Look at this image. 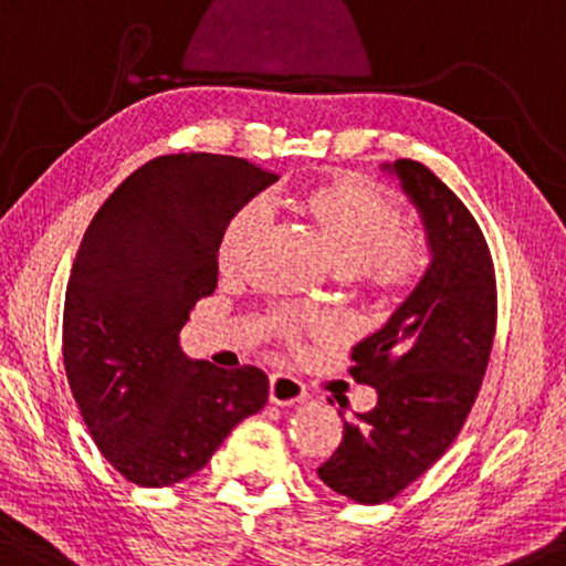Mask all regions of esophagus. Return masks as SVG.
<instances>
[{
    "instance_id": "esophagus-1",
    "label": "esophagus",
    "mask_w": 566,
    "mask_h": 566,
    "mask_svg": "<svg viewBox=\"0 0 566 566\" xmlns=\"http://www.w3.org/2000/svg\"><path fill=\"white\" fill-rule=\"evenodd\" d=\"M305 398V388L303 382L292 375L276 373L269 378V401L276 406H295Z\"/></svg>"
}]
</instances>
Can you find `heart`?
<instances>
[{
  "label": "heart",
  "mask_w": 566,
  "mask_h": 566,
  "mask_svg": "<svg viewBox=\"0 0 566 566\" xmlns=\"http://www.w3.org/2000/svg\"><path fill=\"white\" fill-rule=\"evenodd\" d=\"M338 271H352L365 287L380 295L409 290L421 276L427 251L419 235L401 230V209L365 180L338 176L305 186L290 199ZM263 230L259 205L240 207L224 224L217 243L222 274H235ZM284 328L292 323L279 321Z\"/></svg>",
  "instance_id": "obj_1"
}]
</instances>
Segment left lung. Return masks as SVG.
Instances as JSON below:
<instances>
[{
  "label": "left lung",
  "instance_id": "1",
  "mask_svg": "<svg viewBox=\"0 0 566 566\" xmlns=\"http://www.w3.org/2000/svg\"><path fill=\"white\" fill-rule=\"evenodd\" d=\"M382 170L398 178L421 217L429 266L386 326L352 349V378L375 388L378 403L344 421L318 476L359 504L394 500L453 446L496 328L492 255L463 201L421 163L396 160Z\"/></svg>",
  "mask_w": 566,
  "mask_h": 566
}]
</instances>
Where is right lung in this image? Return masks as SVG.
Returning a JSON list of instances; mask_svg holds the SVG:
<instances>
[{
	"mask_svg": "<svg viewBox=\"0 0 566 566\" xmlns=\"http://www.w3.org/2000/svg\"><path fill=\"white\" fill-rule=\"evenodd\" d=\"M274 180L243 157L163 155L85 230L64 300L66 380L97 450L134 484L193 476L266 403L259 367L186 357L180 328L217 287L224 224Z\"/></svg>",
	"mask_w": 566,
	"mask_h": 566,
	"instance_id": "1",
	"label": "right lung"
}]
</instances>
